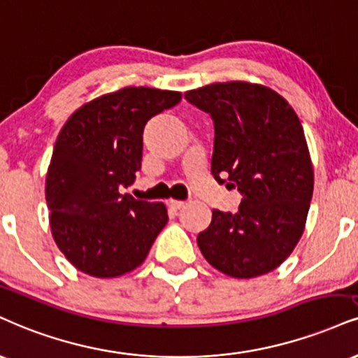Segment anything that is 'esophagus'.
Here are the masks:
<instances>
[{"mask_svg":"<svg viewBox=\"0 0 358 358\" xmlns=\"http://www.w3.org/2000/svg\"><path fill=\"white\" fill-rule=\"evenodd\" d=\"M168 205H170L173 210H182L183 206H185V201H182V200H170V203H168Z\"/></svg>","mask_w":358,"mask_h":358,"instance_id":"esophagus-1","label":"esophagus"}]
</instances>
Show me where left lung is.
<instances>
[{"instance_id":"obj_1","label":"left lung","mask_w":358,"mask_h":358,"mask_svg":"<svg viewBox=\"0 0 358 358\" xmlns=\"http://www.w3.org/2000/svg\"><path fill=\"white\" fill-rule=\"evenodd\" d=\"M185 98L213 120L215 180L242 195L236 213L213 210L198 247L230 277L272 272L299 243L313 193L299 116L277 92L245 81L208 85Z\"/></svg>"}]
</instances>
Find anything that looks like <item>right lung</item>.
Returning <instances> with one entry per match:
<instances>
[{
	"mask_svg": "<svg viewBox=\"0 0 358 358\" xmlns=\"http://www.w3.org/2000/svg\"><path fill=\"white\" fill-rule=\"evenodd\" d=\"M180 100L178 92L130 86L86 103L59 131L46 176L51 234L83 273L131 272L166 225L165 205L120 190L141 168L146 122Z\"/></svg>",
	"mask_w": 358,
	"mask_h": 358,
	"instance_id": "right-lung-1",
	"label": "right lung"
}]
</instances>
